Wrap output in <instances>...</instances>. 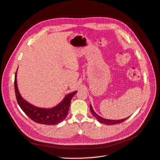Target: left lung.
<instances>
[{"mask_svg": "<svg viewBox=\"0 0 160 160\" xmlns=\"http://www.w3.org/2000/svg\"><path fill=\"white\" fill-rule=\"evenodd\" d=\"M90 107V111H91V112L92 113V114L94 116V117H95L97 119V120L100 122V123H104L105 125H115V124H118V123H120L123 122H124L125 120H127V118H124V119H122V120H107V119H104L102 117L100 116L99 115H98L97 113H96L92 108L91 105H89Z\"/></svg>", "mask_w": 160, "mask_h": 160, "instance_id": "obj_1", "label": "left lung"}]
</instances>
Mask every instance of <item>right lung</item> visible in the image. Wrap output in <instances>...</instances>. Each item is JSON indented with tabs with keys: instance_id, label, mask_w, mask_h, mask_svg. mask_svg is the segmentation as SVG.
<instances>
[{
	"instance_id": "right-lung-1",
	"label": "right lung",
	"mask_w": 160,
	"mask_h": 160,
	"mask_svg": "<svg viewBox=\"0 0 160 160\" xmlns=\"http://www.w3.org/2000/svg\"><path fill=\"white\" fill-rule=\"evenodd\" d=\"M15 91L18 104L24 113L33 121L44 125H56L64 120L69 111L71 100L77 92L74 91L68 94L59 104L52 108L35 107L21 97L17 84V72L15 77Z\"/></svg>"
}]
</instances>
